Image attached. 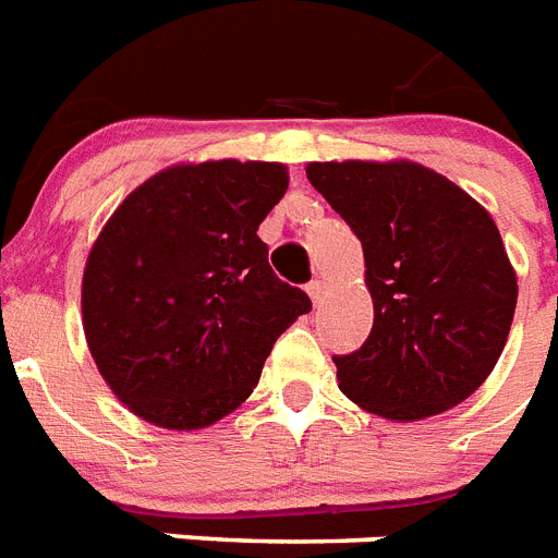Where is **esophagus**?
Returning a JSON list of instances; mask_svg holds the SVG:
<instances>
[{"instance_id": "34e87169", "label": "esophagus", "mask_w": 558, "mask_h": 558, "mask_svg": "<svg viewBox=\"0 0 558 558\" xmlns=\"http://www.w3.org/2000/svg\"><path fill=\"white\" fill-rule=\"evenodd\" d=\"M307 296H311V302H314V305H319V302H323V296H325L323 279H314V282L307 284Z\"/></svg>"}]
</instances>
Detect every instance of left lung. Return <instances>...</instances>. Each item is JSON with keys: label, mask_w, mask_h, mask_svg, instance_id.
I'll list each match as a JSON object with an SVG mask.
<instances>
[{"label": "left lung", "mask_w": 558, "mask_h": 558, "mask_svg": "<svg viewBox=\"0 0 558 558\" xmlns=\"http://www.w3.org/2000/svg\"><path fill=\"white\" fill-rule=\"evenodd\" d=\"M307 181L363 244L368 340L333 356L342 395L386 421L463 403L496 368L519 284L496 221L412 160H314Z\"/></svg>", "instance_id": "1"}]
</instances>
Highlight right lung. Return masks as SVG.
<instances>
[{
    "label": "right lung",
    "mask_w": 558,
    "mask_h": 558,
    "mask_svg": "<svg viewBox=\"0 0 558 558\" xmlns=\"http://www.w3.org/2000/svg\"><path fill=\"white\" fill-rule=\"evenodd\" d=\"M284 190L282 163H178L111 213L83 270V331L129 412L193 432L251 398L279 333L311 311L256 235Z\"/></svg>",
    "instance_id": "add662e5"
}]
</instances>
